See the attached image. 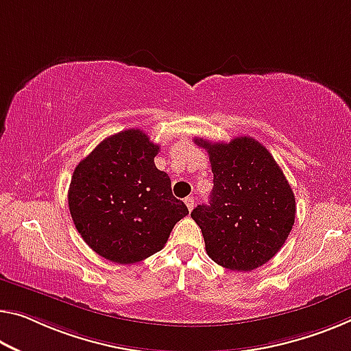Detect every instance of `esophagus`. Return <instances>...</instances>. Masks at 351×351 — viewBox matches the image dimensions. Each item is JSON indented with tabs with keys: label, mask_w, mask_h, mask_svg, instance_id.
Returning <instances> with one entry per match:
<instances>
[{
	"label": "esophagus",
	"mask_w": 351,
	"mask_h": 351,
	"mask_svg": "<svg viewBox=\"0 0 351 351\" xmlns=\"http://www.w3.org/2000/svg\"><path fill=\"white\" fill-rule=\"evenodd\" d=\"M185 204H186V207H188V210H193V207H194V204H196V201H194V197L193 196H188V197H185Z\"/></svg>",
	"instance_id": "34e87169"
}]
</instances>
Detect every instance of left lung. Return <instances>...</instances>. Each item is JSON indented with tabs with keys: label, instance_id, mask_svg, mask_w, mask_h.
<instances>
[{
	"label": "left lung",
	"instance_id": "left-lung-1",
	"mask_svg": "<svg viewBox=\"0 0 351 351\" xmlns=\"http://www.w3.org/2000/svg\"><path fill=\"white\" fill-rule=\"evenodd\" d=\"M213 172L210 206L191 218L201 228L208 257L234 271H251L276 256L295 223V194L271 154L251 136L210 143Z\"/></svg>",
	"mask_w": 351,
	"mask_h": 351
}]
</instances>
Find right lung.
Wrapping results in <instances>:
<instances>
[{
  "instance_id": "obj_1",
  "label": "right lung",
  "mask_w": 351,
  "mask_h": 351,
  "mask_svg": "<svg viewBox=\"0 0 351 351\" xmlns=\"http://www.w3.org/2000/svg\"><path fill=\"white\" fill-rule=\"evenodd\" d=\"M160 150L139 128L112 134L78 163L69 186L73 224L108 261L141 262L163 250L177 221L188 215L157 169Z\"/></svg>"
}]
</instances>
